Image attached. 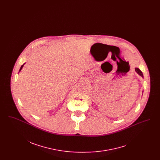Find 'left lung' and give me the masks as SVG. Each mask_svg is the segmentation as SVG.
I'll return each mask as SVG.
<instances>
[{
	"instance_id": "left-lung-1",
	"label": "left lung",
	"mask_w": 160,
	"mask_h": 160,
	"mask_svg": "<svg viewBox=\"0 0 160 160\" xmlns=\"http://www.w3.org/2000/svg\"><path fill=\"white\" fill-rule=\"evenodd\" d=\"M135 71H136V72H137L138 74H139L140 76L142 77H143V73H142V72L138 68H135Z\"/></svg>"
}]
</instances>
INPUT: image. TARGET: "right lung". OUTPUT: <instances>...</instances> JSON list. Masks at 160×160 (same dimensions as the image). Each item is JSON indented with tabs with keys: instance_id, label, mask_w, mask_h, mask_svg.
<instances>
[{
	"instance_id": "obj_1",
	"label": "right lung",
	"mask_w": 160,
	"mask_h": 160,
	"mask_svg": "<svg viewBox=\"0 0 160 160\" xmlns=\"http://www.w3.org/2000/svg\"><path fill=\"white\" fill-rule=\"evenodd\" d=\"M24 64H25V63H24L23 65H22V67H20V71H19V72H20V71L22 70V69L23 68V66H24Z\"/></svg>"
}]
</instances>
